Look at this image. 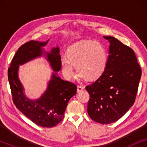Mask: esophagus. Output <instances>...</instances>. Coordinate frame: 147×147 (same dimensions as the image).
Listing matches in <instances>:
<instances>
[{
    "label": "esophagus",
    "mask_w": 147,
    "mask_h": 147,
    "mask_svg": "<svg viewBox=\"0 0 147 147\" xmlns=\"http://www.w3.org/2000/svg\"><path fill=\"white\" fill-rule=\"evenodd\" d=\"M84 89V88L83 87V86H77V91H78V92H80L82 91V90H83Z\"/></svg>",
    "instance_id": "34e87169"
}]
</instances>
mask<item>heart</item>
Listing matches in <instances>:
<instances>
[{"label": "heart", "mask_w": 147, "mask_h": 147, "mask_svg": "<svg viewBox=\"0 0 147 147\" xmlns=\"http://www.w3.org/2000/svg\"><path fill=\"white\" fill-rule=\"evenodd\" d=\"M67 55V57H61V67L64 77L67 79L74 75V65L80 76L93 81L103 74L107 65V51L99 41H85L74 44L68 48Z\"/></svg>", "instance_id": "b5f03b06"}]
</instances>
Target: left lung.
Here are the masks:
<instances>
[{
    "label": "left lung",
    "mask_w": 147,
    "mask_h": 147,
    "mask_svg": "<svg viewBox=\"0 0 147 147\" xmlns=\"http://www.w3.org/2000/svg\"><path fill=\"white\" fill-rule=\"evenodd\" d=\"M103 37L110 43L107 65L86 90L90 94L88 115L104 124L117 121L133 105L142 71L131 48L114 37Z\"/></svg>",
    "instance_id": "8db88e82"
}]
</instances>
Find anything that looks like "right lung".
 Instances as JSON below:
<instances>
[{
	"instance_id": "add662e5",
	"label": "right lung",
	"mask_w": 147,
	"mask_h": 147,
	"mask_svg": "<svg viewBox=\"0 0 147 147\" xmlns=\"http://www.w3.org/2000/svg\"><path fill=\"white\" fill-rule=\"evenodd\" d=\"M46 41H31L19 47L8 69V79L13 100L16 107L32 122L43 127L55 126L63 120L69 100L76 95L77 87L58 76L61 70L59 47H52L46 51ZM45 57L54 71L46 91L37 99L29 98L18 78L19 66L38 57Z\"/></svg>"
}]
</instances>
